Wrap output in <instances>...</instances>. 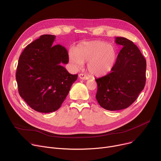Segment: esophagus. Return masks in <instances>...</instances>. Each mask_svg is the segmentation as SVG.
Here are the masks:
<instances>
[{
	"mask_svg": "<svg viewBox=\"0 0 161 161\" xmlns=\"http://www.w3.org/2000/svg\"><path fill=\"white\" fill-rule=\"evenodd\" d=\"M79 78L81 80H88V77L87 76H86L85 75L83 74H80L79 75Z\"/></svg>",
	"mask_w": 161,
	"mask_h": 161,
	"instance_id": "1",
	"label": "esophagus"
}]
</instances>
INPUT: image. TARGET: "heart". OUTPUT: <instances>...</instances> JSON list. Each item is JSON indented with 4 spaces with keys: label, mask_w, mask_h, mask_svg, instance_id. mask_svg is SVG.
I'll return each instance as SVG.
<instances>
[{
    "label": "heart",
    "mask_w": 161,
    "mask_h": 161,
    "mask_svg": "<svg viewBox=\"0 0 161 161\" xmlns=\"http://www.w3.org/2000/svg\"><path fill=\"white\" fill-rule=\"evenodd\" d=\"M117 51L113 45L101 41L84 42L77 45L69 60L76 68L88 62L89 72L96 76H104L109 73L115 64Z\"/></svg>",
    "instance_id": "heart-1"
}]
</instances>
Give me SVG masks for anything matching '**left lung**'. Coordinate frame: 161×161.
Segmentation results:
<instances>
[{"mask_svg":"<svg viewBox=\"0 0 161 161\" xmlns=\"http://www.w3.org/2000/svg\"><path fill=\"white\" fill-rule=\"evenodd\" d=\"M121 45L115 64L109 74L96 80V96L99 105L109 111L128 108L138 97L146 82V60L131 41L122 37L115 38Z\"/></svg>","mask_w":161,"mask_h":161,"instance_id":"8db88e82","label":"left lung"}]
</instances>
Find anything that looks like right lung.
Returning <instances> with one entry per match:
<instances>
[{"instance_id": "right-lung-1", "label": "right lung", "mask_w": 161, "mask_h": 161, "mask_svg": "<svg viewBox=\"0 0 161 161\" xmlns=\"http://www.w3.org/2000/svg\"><path fill=\"white\" fill-rule=\"evenodd\" d=\"M55 39V36L45 34L28 44L17 66L19 96L41 113L57 110L78 78L61 65L69 62L68 53L62 45L53 44Z\"/></svg>"}]
</instances>
